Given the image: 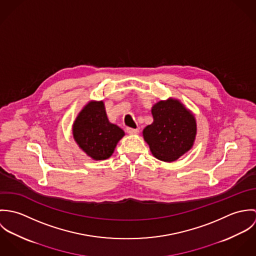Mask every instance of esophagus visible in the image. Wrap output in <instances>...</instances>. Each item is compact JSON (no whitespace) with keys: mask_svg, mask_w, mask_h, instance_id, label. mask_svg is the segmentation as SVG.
Returning a JSON list of instances; mask_svg holds the SVG:
<instances>
[{"mask_svg":"<svg viewBox=\"0 0 256 256\" xmlns=\"http://www.w3.org/2000/svg\"><path fill=\"white\" fill-rule=\"evenodd\" d=\"M126 132H127L129 135H135V134H138V133H139V129L127 128V129H126Z\"/></svg>","mask_w":256,"mask_h":256,"instance_id":"1","label":"esophagus"}]
</instances>
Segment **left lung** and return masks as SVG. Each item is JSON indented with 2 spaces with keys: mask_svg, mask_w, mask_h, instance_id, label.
I'll list each match as a JSON object with an SVG mask.
<instances>
[{
  "mask_svg": "<svg viewBox=\"0 0 256 256\" xmlns=\"http://www.w3.org/2000/svg\"><path fill=\"white\" fill-rule=\"evenodd\" d=\"M154 121L143 137L154 158L166 162L180 158L191 150L197 134L196 118L180 100L170 98L152 108Z\"/></svg>",
  "mask_w": 256,
  "mask_h": 256,
  "instance_id": "left-lung-1",
  "label": "left lung"
}]
</instances>
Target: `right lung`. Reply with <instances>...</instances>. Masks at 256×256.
<instances>
[{
    "label": "right lung",
    "mask_w": 256,
    "mask_h": 256,
    "mask_svg": "<svg viewBox=\"0 0 256 256\" xmlns=\"http://www.w3.org/2000/svg\"><path fill=\"white\" fill-rule=\"evenodd\" d=\"M72 132L76 145L94 160L110 158L125 135L108 120L102 100H90L82 108L74 121Z\"/></svg>",
    "instance_id": "add662e5"
}]
</instances>
